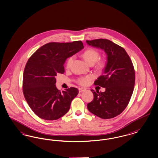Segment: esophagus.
Instances as JSON below:
<instances>
[{"mask_svg":"<svg viewBox=\"0 0 158 158\" xmlns=\"http://www.w3.org/2000/svg\"><path fill=\"white\" fill-rule=\"evenodd\" d=\"M85 90H86V89L83 88H81L79 89V92H82L85 91Z\"/></svg>","mask_w":158,"mask_h":158,"instance_id":"1","label":"esophagus"}]
</instances>
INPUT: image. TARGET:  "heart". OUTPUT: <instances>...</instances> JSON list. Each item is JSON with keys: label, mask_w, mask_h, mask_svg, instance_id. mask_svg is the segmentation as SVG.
<instances>
[{"label": "heart", "mask_w": 158, "mask_h": 158, "mask_svg": "<svg viewBox=\"0 0 158 158\" xmlns=\"http://www.w3.org/2000/svg\"><path fill=\"white\" fill-rule=\"evenodd\" d=\"M82 56L86 63H88L90 65L95 64V62L98 60L99 57V53L97 51L94 49H88L86 51H85L82 54ZM74 59V57H70L68 59L66 63V68H69L71 64L73 62ZM106 65V62L105 60H99L96 63V68L98 69H103ZM92 79V76H86L85 77H82L78 79V83L82 85H86Z\"/></svg>", "instance_id": "b5f03b06"}]
</instances>
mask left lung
I'll return each mask as SVG.
<instances>
[{"label":"left lung","instance_id":"left-lung-1","mask_svg":"<svg viewBox=\"0 0 158 158\" xmlns=\"http://www.w3.org/2000/svg\"><path fill=\"white\" fill-rule=\"evenodd\" d=\"M86 43L103 50L107 56L103 74L94 82L105 91L91 90L94 98L88 103V109L102 119L113 118L125 110L132 95L135 75L132 60L123 48L109 40L99 39Z\"/></svg>","mask_w":158,"mask_h":158}]
</instances>
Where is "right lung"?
Wrapping results in <instances>:
<instances>
[{
    "label": "right lung",
    "instance_id": "right-lung-1",
    "mask_svg": "<svg viewBox=\"0 0 158 158\" xmlns=\"http://www.w3.org/2000/svg\"><path fill=\"white\" fill-rule=\"evenodd\" d=\"M81 41L51 42L38 49L26 64L23 92L33 112L44 120H56L69 110L72 101L79 94L75 88L60 92L56 76L63 74L66 60L83 49Z\"/></svg>",
    "mask_w": 158,
    "mask_h": 158
}]
</instances>
